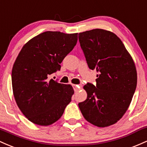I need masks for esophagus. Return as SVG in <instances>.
Instances as JSON below:
<instances>
[{"label":"esophagus","instance_id":"esophagus-1","mask_svg":"<svg viewBox=\"0 0 147 147\" xmlns=\"http://www.w3.org/2000/svg\"><path fill=\"white\" fill-rule=\"evenodd\" d=\"M72 86H73V88H74V91L75 92H78V90H79V87H78V85H72Z\"/></svg>","mask_w":147,"mask_h":147}]
</instances>
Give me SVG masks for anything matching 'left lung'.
Returning a JSON list of instances; mask_svg holds the SVG:
<instances>
[{"label":"left lung","mask_w":147,"mask_h":147,"mask_svg":"<svg viewBox=\"0 0 147 147\" xmlns=\"http://www.w3.org/2000/svg\"><path fill=\"white\" fill-rule=\"evenodd\" d=\"M78 39L89 68L98 73L96 86H84L87 97L79 108L90 123L109 126L122 117L131 103L137 86L135 63L113 32L93 29L80 32Z\"/></svg>","instance_id":"obj_1"}]
</instances>
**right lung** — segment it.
<instances>
[{
  "label": "right lung",
  "mask_w": 147,
  "mask_h": 147,
  "mask_svg": "<svg viewBox=\"0 0 147 147\" xmlns=\"http://www.w3.org/2000/svg\"><path fill=\"white\" fill-rule=\"evenodd\" d=\"M77 40L78 33L47 31L29 40L18 55L11 71L13 94L19 109L31 122L40 126L55 123L71 100V85L49 76L60 70Z\"/></svg>",
  "instance_id": "1"
}]
</instances>
